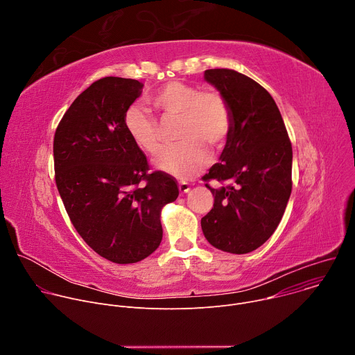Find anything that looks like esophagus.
Masks as SVG:
<instances>
[{
  "instance_id": "obj_1",
  "label": "esophagus",
  "mask_w": 355,
  "mask_h": 355,
  "mask_svg": "<svg viewBox=\"0 0 355 355\" xmlns=\"http://www.w3.org/2000/svg\"><path fill=\"white\" fill-rule=\"evenodd\" d=\"M178 187H180V192H181V193H187V192L191 189V185H189L188 182H185V181H181V182L178 184Z\"/></svg>"
}]
</instances>
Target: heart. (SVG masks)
I'll return each instance as SVG.
<instances>
[{"label":"heart","instance_id":"obj_1","mask_svg":"<svg viewBox=\"0 0 355 355\" xmlns=\"http://www.w3.org/2000/svg\"><path fill=\"white\" fill-rule=\"evenodd\" d=\"M162 122L177 119L178 144L163 148L155 166L177 178L195 177L209 162L208 148L225 146L232 130L227 99L215 89H202L182 81H170L148 96ZM123 128L137 148L156 155L162 146L160 129L144 108L132 105L123 115Z\"/></svg>","mask_w":355,"mask_h":355}]
</instances>
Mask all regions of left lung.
<instances>
[{
    "mask_svg": "<svg viewBox=\"0 0 355 355\" xmlns=\"http://www.w3.org/2000/svg\"><path fill=\"white\" fill-rule=\"evenodd\" d=\"M205 80L227 99L232 130L220 163L202 177L214 208L200 219L202 232L216 248L245 254L264 244L279 225L292 191V144L270 92L230 69H211Z\"/></svg>",
    "mask_w": 355,
    "mask_h": 355,
    "instance_id": "obj_1",
    "label": "left lung"
}]
</instances>
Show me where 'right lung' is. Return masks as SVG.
Listing matches in <instances>:
<instances>
[{"label":"right lung","instance_id":"1","mask_svg":"<svg viewBox=\"0 0 355 355\" xmlns=\"http://www.w3.org/2000/svg\"><path fill=\"white\" fill-rule=\"evenodd\" d=\"M141 87L121 77L94 81L66 111L53 140L56 185L73 226L116 264L141 261L160 245V211L180 193L171 175L150 171L123 128Z\"/></svg>","mask_w":355,"mask_h":355}]
</instances>
